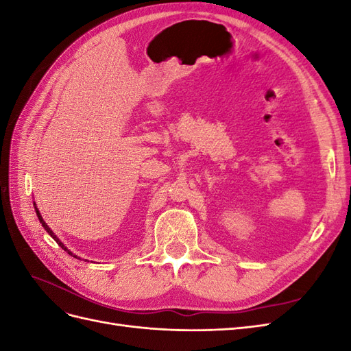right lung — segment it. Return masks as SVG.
Instances as JSON below:
<instances>
[{
  "label": "right lung",
  "instance_id": "1",
  "mask_svg": "<svg viewBox=\"0 0 351 351\" xmlns=\"http://www.w3.org/2000/svg\"><path fill=\"white\" fill-rule=\"evenodd\" d=\"M35 210H36V215H38L39 221L42 222V227H44V228H45V230L48 231V234H49V236H51L52 239H54V240H56V241H57V243L60 244V246H61V249H64V250H66V252H67L69 254H71V256H74V254H73V253H71L70 250H67V247L64 246V244H62V243H61V241H60V240H58V239L56 237V234H54V232H52V231H51V228H49V227H48V226L45 224V221H44V219H42V217H40V214H39V210H38V208H36V206H35ZM74 258H77V256H74ZM77 259H80V258H77Z\"/></svg>",
  "mask_w": 351,
  "mask_h": 351
}]
</instances>
